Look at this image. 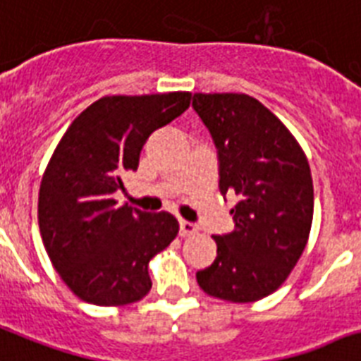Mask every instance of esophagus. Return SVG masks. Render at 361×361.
I'll return each mask as SVG.
<instances>
[{"label": "esophagus", "mask_w": 361, "mask_h": 361, "mask_svg": "<svg viewBox=\"0 0 361 361\" xmlns=\"http://www.w3.org/2000/svg\"><path fill=\"white\" fill-rule=\"evenodd\" d=\"M195 233H197V226H195L194 221L180 220V236H190L195 235Z\"/></svg>", "instance_id": "1"}]
</instances>
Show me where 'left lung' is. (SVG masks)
<instances>
[{"instance_id": "obj_1", "label": "left lung", "mask_w": 361, "mask_h": 361, "mask_svg": "<svg viewBox=\"0 0 361 361\" xmlns=\"http://www.w3.org/2000/svg\"><path fill=\"white\" fill-rule=\"evenodd\" d=\"M209 128L221 195L235 194V229L216 235V259L195 274L199 287L236 304L272 295L298 262L313 220V180L295 135L259 100L195 93Z\"/></svg>"}]
</instances>
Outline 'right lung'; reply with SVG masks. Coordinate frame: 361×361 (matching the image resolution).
I'll list each match as a JSON object with an SVG mask.
<instances>
[{
	"mask_svg": "<svg viewBox=\"0 0 361 361\" xmlns=\"http://www.w3.org/2000/svg\"><path fill=\"white\" fill-rule=\"evenodd\" d=\"M190 93L104 97L83 109L40 183L39 227L51 264L83 302L125 305L151 290L149 261L171 244L178 221L114 199L137 169L147 137L190 106Z\"/></svg>",
	"mask_w": 361,
	"mask_h": 361,
	"instance_id": "1",
	"label": "right lung"
}]
</instances>
